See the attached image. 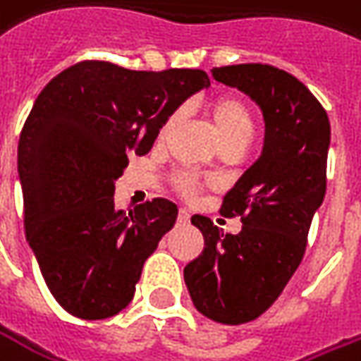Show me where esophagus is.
I'll return each instance as SVG.
<instances>
[{"label": "esophagus", "instance_id": "1", "mask_svg": "<svg viewBox=\"0 0 361 361\" xmlns=\"http://www.w3.org/2000/svg\"><path fill=\"white\" fill-rule=\"evenodd\" d=\"M190 221V212L188 209H180L178 212V224H188Z\"/></svg>", "mask_w": 361, "mask_h": 361}]
</instances>
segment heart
<instances>
[{"instance_id": "b5f03b06", "label": "heart", "mask_w": 361, "mask_h": 361, "mask_svg": "<svg viewBox=\"0 0 361 361\" xmlns=\"http://www.w3.org/2000/svg\"><path fill=\"white\" fill-rule=\"evenodd\" d=\"M207 111L214 119V126L218 130L221 145H230V143H240L245 145L250 142L252 133H254V118H252V109L243 102L242 97L233 94H224L214 97L207 104ZM180 121V111L169 114L168 119L161 123L157 140L164 142L169 135V131L176 128V123ZM200 180L193 176L183 171L180 176H176V188L180 190L183 195H193L200 190Z\"/></svg>"}]
</instances>
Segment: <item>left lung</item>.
Returning <instances> with one entry per match:
<instances>
[{
	"label": "left lung",
	"mask_w": 361,
	"mask_h": 361,
	"mask_svg": "<svg viewBox=\"0 0 361 361\" xmlns=\"http://www.w3.org/2000/svg\"><path fill=\"white\" fill-rule=\"evenodd\" d=\"M212 75L259 106L264 149L221 204L242 218L240 233H224L205 216L192 224L204 252L183 269L193 305L205 317L238 326L274 304L305 254L307 231L326 195L329 119L298 78L267 63L214 68Z\"/></svg>",
	"instance_id": "8db88e82"
}]
</instances>
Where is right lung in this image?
<instances>
[{
  "instance_id": "1",
  "label": "right lung",
  "mask_w": 361,
  "mask_h": 361,
  "mask_svg": "<svg viewBox=\"0 0 361 361\" xmlns=\"http://www.w3.org/2000/svg\"><path fill=\"white\" fill-rule=\"evenodd\" d=\"M207 85L202 69L80 61L37 95L18 147L23 226L49 292L71 316L106 319L133 300L178 205L156 197L116 209V180L131 154L152 149L169 114Z\"/></svg>"
}]
</instances>
